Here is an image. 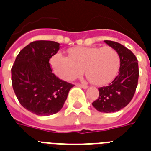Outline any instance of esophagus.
<instances>
[{"mask_svg": "<svg viewBox=\"0 0 151 151\" xmlns=\"http://www.w3.org/2000/svg\"><path fill=\"white\" fill-rule=\"evenodd\" d=\"M78 85L79 86V87L82 88H84V89H86V88H88V86L87 85H82V84H78Z\"/></svg>", "mask_w": 151, "mask_h": 151, "instance_id": "obj_1", "label": "esophagus"}]
</instances>
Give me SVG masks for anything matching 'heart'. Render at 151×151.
<instances>
[{
    "instance_id": "b5f03b06",
    "label": "heart",
    "mask_w": 151,
    "mask_h": 151,
    "mask_svg": "<svg viewBox=\"0 0 151 151\" xmlns=\"http://www.w3.org/2000/svg\"><path fill=\"white\" fill-rule=\"evenodd\" d=\"M70 56L57 53L51 59L55 73L65 81L83 74L94 85H105L116 77L120 56L114 48L106 47H76L69 50Z\"/></svg>"
}]
</instances>
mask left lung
<instances>
[{"label": "left lung", "instance_id": "obj_1", "mask_svg": "<svg viewBox=\"0 0 151 151\" xmlns=\"http://www.w3.org/2000/svg\"><path fill=\"white\" fill-rule=\"evenodd\" d=\"M117 51L120 56L118 75L106 87L99 88V98L92 103L98 111L116 112L126 106L133 97L138 85V60L131 51L121 44L104 41Z\"/></svg>", "mask_w": 151, "mask_h": 151}]
</instances>
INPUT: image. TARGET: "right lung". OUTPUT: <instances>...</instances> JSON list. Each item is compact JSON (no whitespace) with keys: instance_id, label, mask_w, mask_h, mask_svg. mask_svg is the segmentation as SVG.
Instances as JSON below:
<instances>
[{"instance_id":"1","label":"right lung","mask_w":151,"mask_h":151,"mask_svg":"<svg viewBox=\"0 0 151 151\" xmlns=\"http://www.w3.org/2000/svg\"><path fill=\"white\" fill-rule=\"evenodd\" d=\"M60 45L55 41H37L20 51L12 68V83L20 104L40 116L61 110L73 85L52 73L49 59Z\"/></svg>"}]
</instances>
